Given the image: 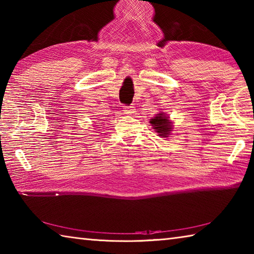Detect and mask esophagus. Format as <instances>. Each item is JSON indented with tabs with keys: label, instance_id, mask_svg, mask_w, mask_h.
<instances>
[{
	"label": "esophagus",
	"instance_id": "1",
	"mask_svg": "<svg viewBox=\"0 0 254 254\" xmlns=\"http://www.w3.org/2000/svg\"><path fill=\"white\" fill-rule=\"evenodd\" d=\"M124 112L127 115H131L135 113V107L133 106H124Z\"/></svg>",
	"mask_w": 254,
	"mask_h": 254
}]
</instances>
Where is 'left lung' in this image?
<instances>
[{
  "mask_svg": "<svg viewBox=\"0 0 254 254\" xmlns=\"http://www.w3.org/2000/svg\"><path fill=\"white\" fill-rule=\"evenodd\" d=\"M150 124L152 128L155 129V131L159 133V136L164 138L169 137L172 125L171 122L169 121V117L165 115V113L157 114L156 117H152L150 119Z\"/></svg>",
  "mask_w": 254,
  "mask_h": 254,
  "instance_id": "obj_1",
  "label": "left lung"
}]
</instances>
